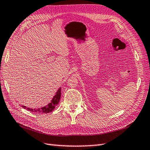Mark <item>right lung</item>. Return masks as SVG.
I'll return each mask as SVG.
<instances>
[{"label":"right lung","instance_id":"right-lung-1","mask_svg":"<svg viewBox=\"0 0 150 150\" xmlns=\"http://www.w3.org/2000/svg\"><path fill=\"white\" fill-rule=\"evenodd\" d=\"M61 88H60L56 92L55 96L52 98L51 102L48 104L47 105L44 106L39 109H30V108H27L25 106H22L24 109L29 110L31 112H38V113H49L53 110L55 107H56L59 102V100L61 99Z\"/></svg>","mask_w":150,"mask_h":150}]
</instances>
